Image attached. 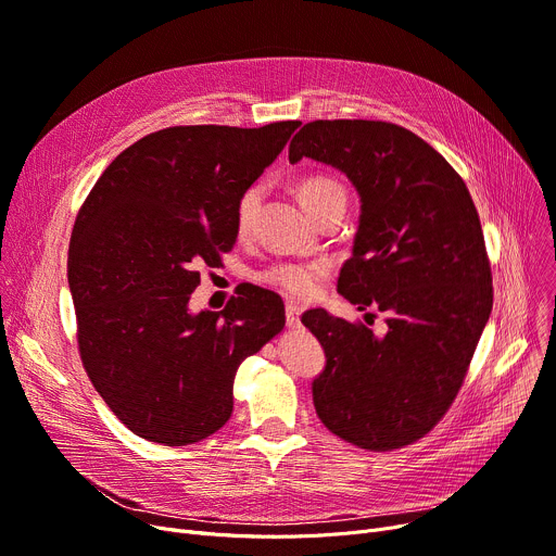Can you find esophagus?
<instances>
[{
  "mask_svg": "<svg viewBox=\"0 0 556 556\" xmlns=\"http://www.w3.org/2000/svg\"><path fill=\"white\" fill-rule=\"evenodd\" d=\"M300 315H302V311L295 304H288L286 306V325L288 327H298L300 325Z\"/></svg>",
  "mask_w": 556,
  "mask_h": 556,
  "instance_id": "1",
  "label": "esophagus"
}]
</instances>
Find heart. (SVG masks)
I'll use <instances>...</instances> for the list:
<instances>
[{"instance_id":"1","label":"heart","mask_w":556,"mask_h":556,"mask_svg":"<svg viewBox=\"0 0 556 556\" xmlns=\"http://www.w3.org/2000/svg\"><path fill=\"white\" fill-rule=\"evenodd\" d=\"M344 193L342 187L329 178H308L304 182H300L298 187V198L304 204V210L308 212L315 202H319L323 198H327L329 193ZM261 200V189L252 187L243 193L241 202H239V212H237V225L239 231H248L252 216L258 207ZM327 275V263H304V261H279L273 263L270 268L263 270L258 275V279L263 283H268L273 288H277L279 293H283L290 300H300L306 302L317 293L319 279Z\"/></svg>"}]
</instances>
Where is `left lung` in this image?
I'll use <instances>...</instances> for the list:
<instances>
[{"mask_svg": "<svg viewBox=\"0 0 556 556\" xmlns=\"http://www.w3.org/2000/svg\"><path fill=\"white\" fill-rule=\"evenodd\" d=\"M304 157L344 173L361 198L338 293L388 313L386 336L327 308L302 315L327 356L315 413L367 451L413 444L448 410L491 315L476 204L432 146L394 124L311 122L288 149L290 164Z\"/></svg>", "mask_w": 556, "mask_h": 556, "instance_id": "obj_1", "label": "left lung"}]
</instances>
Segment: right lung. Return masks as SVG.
<instances>
[{
	"mask_svg": "<svg viewBox=\"0 0 556 556\" xmlns=\"http://www.w3.org/2000/svg\"><path fill=\"white\" fill-rule=\"evenodd\" d=\"M300 122L175 126L116 155L72 231L67 277L87 376L143 440L193 444L231 415L239 365L283 325L277 293L239 288L220 313L189 308L202 263L239 237L243 193Z\"/></svg>",
	"mask_w": 556,
	"mask_h": 556,
	"instance_id": "obj_1",
	"label": "right lung"
}]
</instances>
